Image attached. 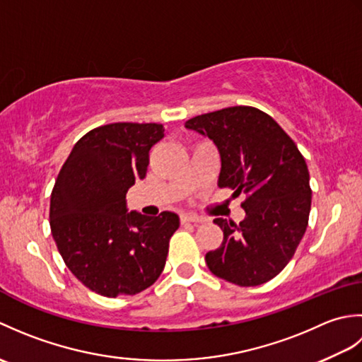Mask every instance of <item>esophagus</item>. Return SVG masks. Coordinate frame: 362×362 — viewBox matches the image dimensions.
Listing matches in <instances>:
<instances>
[{"mask_svg":"<svg viewBox=\"0 0 362 362\" xmlns=\"http://www.w3.org/2000/svg\"><path fill=\"white\" fill-rule=\"evenodd\" d=\"M180 221L182 222H194V224H201V222H204V218L197 216V214L185 213V214H182V216H180Z\"/></svg>","mask_w":362,"mask_h":362,"instance_id":"1","label":"esophagus"}]
</instances>
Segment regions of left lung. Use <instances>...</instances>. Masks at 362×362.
<instances>
[{"label": "left lung", "instance_id": "obj_1", "mask_svg": "<svg viewBox=\"0 0 362 362\" xmlns=\"http://www.w3.org/2000/svg\"><path fill=\"white\" fill-rule=\"evenodd\" d=\"M188 130L210 138L221 156L218 187L247 194L245 218H216L221 247L205 255L210 271L238 286H258L283 271L308 227V166L296 143L274 118L255 107L236 105L199 115Z\"/></svg>", "mask_w": 362, "mask_h": 362}]
</instances>
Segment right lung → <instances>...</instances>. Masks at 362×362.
<instances>
[{"label":"right lung","mask_w":362,"mask_h":362,"mask_svg":"<svg viewBox=\"0 0 362 362\" xmlns=\"http://www.w3.org/2000/svg\"><path fill=\"white\" fill-rule=\"evenodd\" d=\"M156 122H113L74 144L51 194L54 241L76 279L104 297L135 296L163 271L179 214L144 216L126 194L143 180L149 151L163 138Z\"/></svg>","instance_id":"right-lung-1"}]
</instances>
